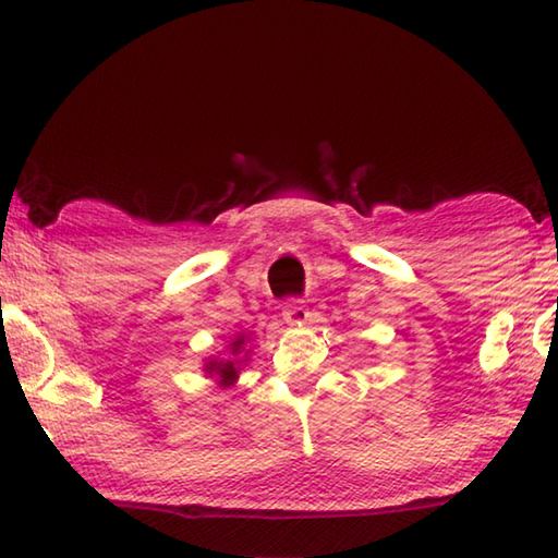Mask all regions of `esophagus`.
<instances>
[{
	"mask_svg": "<svg viewBox=\"0 0 558 558\" xmlns=\"http://www.w3.org/2000/svg\"><path fill=\"white\" fill-rule=\"evenodd\" d=\"M281 316H284V320H289V324H304L308 318V311L301 299H287L284 308H281Z\"/></svg>",
	"mask_w": 558,
	"mask_h": 558,
	"instance_id": "1",
	"label": "esophagus"
}]
</instances>
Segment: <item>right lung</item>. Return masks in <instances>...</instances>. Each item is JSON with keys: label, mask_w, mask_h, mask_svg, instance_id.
Returning <instances> with one entry per match:
<instances>
[{"label": "right lung", "mask_w": 558, "mask_h": 558, "mask_svg": "<svg viewBox=\"0 0 558 558\" xmlns=\"http://www.w3.org/2000/svg\"><path fill=\"white\" fill-rule=\"evenodd\" d=\"M242 340H244L242 336L234 340L232 353H238V350L242 348ZM208 373L218 375L222 379V385H230V383H234V377H238V367H234L232 360H228V363H208Z\"/></svg>", "instance_id": "add662e5"}]
</instances>
